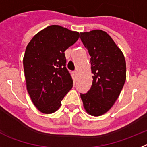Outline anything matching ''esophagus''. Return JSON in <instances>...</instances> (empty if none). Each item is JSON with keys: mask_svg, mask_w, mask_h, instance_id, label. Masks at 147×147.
<instances>
[{"mask_svg": "<svg viewBox=\"0 0 147 147\" xmlns=\"http://www.w3.org/2000/svg\"><path fill=\"white\" fill-rule=\"evenodd\" d=\"M73 73H74V75H75V76H77V75H78V70H75V71L73 72Z\"/></svg>", "mask_w": 147, "mask_h": 147, "instance_id": "34e87169", "label": "esophagus"}]
</instances>
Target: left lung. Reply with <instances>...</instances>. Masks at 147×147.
<instances>
[{"label":"left lung","mask_w":147,"mask_h":147,"mask_svg":"<svg viewBox=\"0 0 147 147\" xmlns=\"http://www.w3.org/2000/svg\"><path fill=\"white\" fill-rule=\"evenodd\" d=\"M81 34V41L91 57L92 85L81 93L84 107L89 115L100 116L110 109L126 81V61L121 49L106 32L92 30Z\"/></svg>","instance_id":"8db88e82"}]
</instances>
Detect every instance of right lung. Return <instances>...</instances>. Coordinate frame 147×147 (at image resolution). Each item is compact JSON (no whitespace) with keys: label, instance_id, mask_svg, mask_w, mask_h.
<instances>
[{"label":"right lung","instance_id":"add662e5","mask_svg":"<svg viewBox=\"0 0 147 147\" xmlns=\"http://www.w3.org/2000/svg\"><path fill=\"white\" fill-rule=\"evenodd\" d=\"M78 38L77 32L52 25L28 43L24 57L26 88L34 105L43 113L58 110L72 89L73 81L66 67L64 52Z\"/></svg>","mask_w":147,"mask_h":147}]
</instances>
